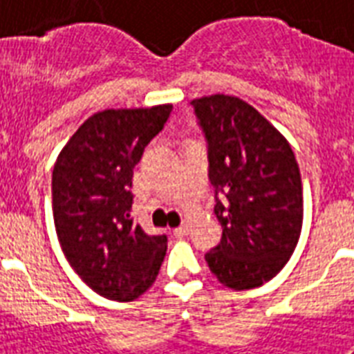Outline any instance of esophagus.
Masks as SVG:
<instances>
[{
    "label": "esophagus",
    "instance_id": "obj_1",
    "mask_svg": "<svg viewBox=\"0 0 354 354\" xmlns=\"http://www.w3.org/2000/svg\"><path fill=\"white\" fill-rule=\"evenodd\" d=\"M187 232H189L187 224H182V226H178L176 230H174V235H176L178 239H182V236L187 235Z\"/></svg>",
    "mask_w": 354,
    "mask_h": 354
}]
</instances>
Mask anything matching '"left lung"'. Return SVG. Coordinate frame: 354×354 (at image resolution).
Instances as JSON below:
<instances>
[{
	"mask_svg": "<svg viewBox=\"0 0 354 354\" xmlns=\"http://www.w3.org/2000/svg\"><path fill=\"white\" fill-rule=\"evenodd\" d=\"M209 143V180L221 244L205 253L222 285L250 290L279 274L303 226V185L290 143L261 113L235 95L193 99ZM218 196H226L222 205Z\"/></svg>",
	"mask_w": 354,
	"mask_h": 354,
	"instance_id": "obj_1",
	"label": "left lung"
}]
</instances>
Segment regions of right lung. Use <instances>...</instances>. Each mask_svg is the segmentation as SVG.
Here are the masks:
<instances>
[{"instance_id": "1", "label": "right lung", "mask_w": 354, "mask_h": 354, "mask_svg": "<svg viewBox=\"0 0 354 354\" xmlns=\"http://www.w3.org/2000/svg\"><path fill=\"white\" fill-rule=\"evenodd\" d=\"M172 104L110 108L86 119L53 167V218L62 252L99 296L133 301L165 259L167 236L147 235L130 218L133 167Z\"/></svg>"}]
</instances>
